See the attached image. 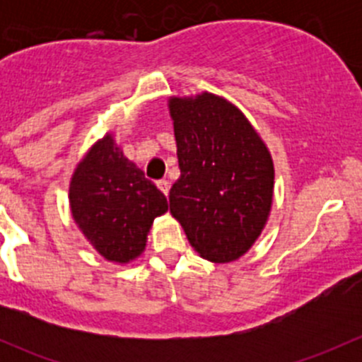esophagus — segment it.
<instances>
[{
	"mask_svg": "<svg viewBox=\"0 0 362 362\" xmlns=\"http://www.w3.org/2000/svg\"><path fill=\"white\" fill-rule=\"evenodd\" d=\"M158 187L163 191L164 196H168V192H170V182L168 180H158Z\"/></svg>",
	"mask_w": 362,
	"mask_h": 362,
	"instance_id": "esophagus-1",
	"label": "esophagus"
}]
</instances>
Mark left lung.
<instances>
[{"label":"left lung","mask_w":362,"mask_h":362,"mask_svg":"<svg viewBox=\"0 0 362 362\" xmlns=\"http://www.w3.org/2000/svg\"><path fill=\"white\" fill-rule=\"evenodd\" d=\"M180 178L170 211L194 250L231 262L261 235L273 198L268 148L242 112L214 94L170 101Z\"/></svg>","instance_id":"1"}]
</instances>
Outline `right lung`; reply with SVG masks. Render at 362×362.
<instances>
[{"label":"right lung","instance_id":"obj_1","mask_svg":"<svg viewBox=\"0 0 362 362\" xmlns=\"http://www.w3.org/2000/svg\"><path fill=\"white\" fill-rule=\"evenodd\" d=\"M69 203L94 249L115 262L138 257L154 218L168 210L166 196L113 147L112 136L98 141L76 166Z\"/></svg>","mask_w":362,"mask_h":362}]
</instances>
